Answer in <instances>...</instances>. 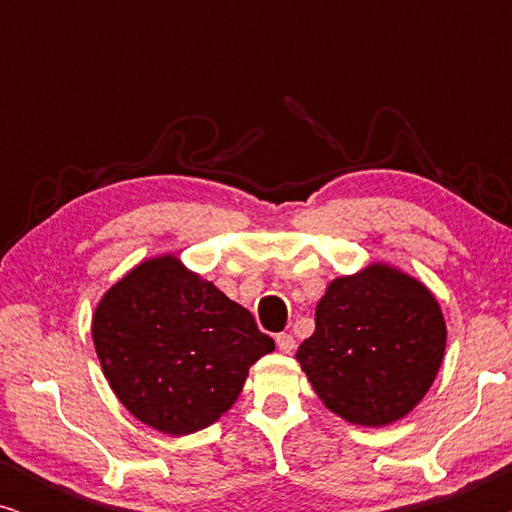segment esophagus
Returning <instances> with one entry per match:
<instances>
[{
	"mask_svg": "<svg viewBox=\"0 0 512 512\" xmlns=\"http://www.w3.org/2000/svg\"><path fill=\"white\" fill-rule=\"evenodd\" d=\"M275 342H277L279 352H284V354H291L293 349H296V338H293L291 333H277Z\"/></svg>",
	"mask_w": 512,
	"mask_h": 512,
	"instance_id": "esophagus-1",
	"label": "esophagus"
}]
</instances>
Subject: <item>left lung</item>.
<instances>
[{
  "label": "left lung",
  "instance_id": "8db88e82",
  "mask_svg": "<svg viewBox=\"0 0 512 512\" xmlns=\"http://www.w3.org/2000/svg\"><path fill=\"white\" fill-rule=\"evenodd\" d=\"M314 319L296 359L326 408L347 422H396L436 380L447 338L443 312L401 270L373 263L333 279Z\"/></svg>",
  "mask_w": 512,
  "mask_h": 512
}]
</instances>
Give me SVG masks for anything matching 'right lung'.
I'll return each instance as SVG.
<instances>
[{"mask_svg":"<svg viewBox=\"0 0 512 512\" xmlns=\"http://www.w3.org/2000/svg\"><path fill=\"white\" fill-rule=\"evenodd\" d=\"M93 342L118 401L170 436L214 424L275 349L249 310L174 256L139 263L104 293Z\"/></svg>","mask_w":512,"mask_h":512,"instance_id":"1","label":"right lung"}]
</instances>
